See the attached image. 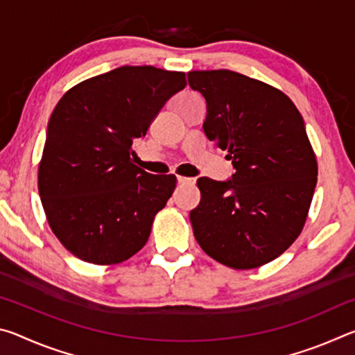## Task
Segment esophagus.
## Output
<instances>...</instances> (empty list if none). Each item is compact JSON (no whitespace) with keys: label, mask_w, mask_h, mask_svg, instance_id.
I'll return each mask as SVG.
<instances>
[{"label":"esophagus","mask_w":355,"mask_h":355,"mask_svg":"<svg viewBox=\"0 0 355 355\" xmlns=\"http://www.w3.org/2000/svg\"><path fill=\"white\" fill-rule=\"evenodd\" d=\"M178 183L180 184H194L196 180L189 178V177H178Z\"/></svg>","instance_id":"obj_1"}]
</instances>
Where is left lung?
I'll return each instance as SVG.
<instances>
[{
    "label": "left lung",
    "mask_w": 355,
    "mask_h": 355,
    "mask_svg": "<svg viewBox=\"0 0 355 355\" xmlns=\"http://www.w3.org/2000/svg\"><path fill=\"white\" fill-rule=\"evenodd\" d=\"M188 81L207 101L203 131L236 171L228 182L197 180L194 236L228 268H260L296 241L313 199L318 163L304 119L279 89L236 71H189Z\"/></svg>",
    "instance_id": "left-lung-1"
}]
</instances>
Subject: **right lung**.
I'll list each match as a JSON object with an SVG mask.
<instances>
[{"instance_id":"right-lung-1","label":"right lung","mask_w":355,"mask_h":355,"mask_svg":"<svg viewBox=\"0 0 355 355\" xmlns=\"http://www.w3.org/2000/svg\"><path fill=\"white\" fill-rule=\"evenodd\" d=\"M184 86L183 71L123 65L81 81L59 100L37 183L48 224L76 258L110 266L146 245L177 177L142 171L131 146Z\"/></svg>"}]
</instances>
